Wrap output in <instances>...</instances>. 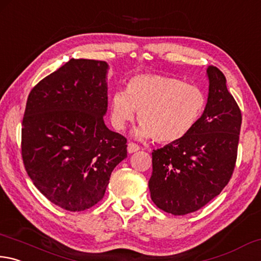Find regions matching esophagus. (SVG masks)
Listing matches in <instances>:
<instances>
[{
	"label": "esophagus",
	"instance_id": "34e87169",
	"mask_svg": "<svg viewBox=\"0 0 261 261\" xmlns=\"http://www.w3.org/2000/svg\"><path fill=\"white\" fill-rule=\"evenodd\" d=\"M139 150H140V147H139L138 144L132 143V142L128 143V145H127V151H128V153H134V152H136V151H139Z\"/></svg>",
	"mask_w": 261,
	"mask_h": 261
}]
</instances>
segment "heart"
Masks as SVG:
<instances>
[{
  "instance_id": "obj_1",
  "label": "heart",
  "mask_w": 261,
  "mask_h": 261,
  "mask_svg": "<svg viewBox=\"0 0 261 261\" xmlns=\"http://www.w3.org/2000/svg\"><path fill=\"white\" fill-rule=\"evenodd\" d=\"M206 96L198 86L176 77L141 74L128 81L126 91L111 98V118L118 129L134 120L139 112L142 123L136 138H153L159 143H173L186 138L202 118Z\"/></svg>"
}]
</instances>
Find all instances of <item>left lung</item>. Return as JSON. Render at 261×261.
Instances as JSON below:
<instances>
[{
  "label": "left lung",
  "instance_id": "left-lung-1",
  "mask_svg": "<svg viewBox=\"0 0 261 261\" xmlns=\"http://www.w3.org/2000/svg\"><path fill=\"white\" fill-rule=\"evenodd\" d=\"M206 73L208 97L197 125L186 138L152 152L151 199L174 216L205 206L228 185L235 168L241 110L223 73L213 65Z\"/></svg>",
  "mask_w": 261,
  "mask_h": 261
}]
</instances>
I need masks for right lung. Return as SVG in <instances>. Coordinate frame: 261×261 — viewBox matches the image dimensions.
<instances>
[{
  "label": "right lung",
  "mask_w": 261,
  "mask_h": 261,
  "mask_svg": "<svg viewBox=\"0 0 261 261\" xmlns=\"http://www.w3.org/2000/svg\"><path fill=\"white\" fill-rule=\"evenodd\" d=\"M107 62L72 58L41 80L27 98L21 156L41 194L71 212L103 198L127 157V140L105 126Z\"/></svg>",
  "instance_id": "1"
}]
</instances>
